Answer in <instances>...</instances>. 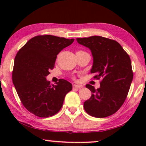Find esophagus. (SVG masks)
<instances>
[{"label": "esophagus", "mask_w": 146, "mask_h": 146, "mask_svg": "<svg viewBox=\"0 0 146 146\" xmlns=\"http://www.w3.org/2000/svg\"><path fill=\"white\" fill-rule=\"evenodd\" d=\"M82 87H83V86H82V85H76V84H74L73 86L74 88H76V89H80V88H82Z\"/></svg>", "instance_id": "esophagus-1"}]
</instances>
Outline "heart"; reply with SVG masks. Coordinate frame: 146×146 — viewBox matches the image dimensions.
I'll use <instances>...</instances> for the list:
<instances>
[{
    "label": "heart",
    "instance_id": "obj_1",
    "mask_svg": "<svg viewBox=\"0 0 146 146\" xmlns=\"http://www.w3.org/2000/svg\"><path fill=\"white\" fill-rule=\"evenodd\" d=\"M80 51H81V50H80ZM80 51H78V52H80Z\"/></svg>",
    "mask_w": 146,
    "mask_h": 146
}]
</instances>
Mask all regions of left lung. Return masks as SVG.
<instances>
[{"label": "left lung", "mask_w": 146, "mask_h": 146, "mask_svg": "<svg viewBox=\"0 0 146 146\" xmlns=\"http://www.w3.org/2000/svg\"><path fill=\"white\" fill-rule=\"evenodd\" d=\"M78 42L88 48L93 56L91 74L102 79L97 90L90 84L86 87L92 92L84 108L89 115L105 117L116 112L126 99L133 80L130 58L114 40L100 36L76 38Z\"/></svg>", "instance_id": "left-lung-1"}]
</instances>
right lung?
Returning <instances> with one entry per match:
<instances>
[{"instance_id": "1", "label": "right lung", "mask_w": 146, "mask_h": 146, "mask_svg": "<svg viewBox=\"0 0 146 146\" xmlns=\"http://www.w3.org/2000/svg\"><path fill=\"white\" fill-rule=\"evenodd\" d=\"M74 39L52 35H39L30 39L15 58L13 82L25 108L41 117L52 116L60 111L72 85L60 79L50 85L46 77L54 67L57 55Z\"/></svg>"}]
</instances>
